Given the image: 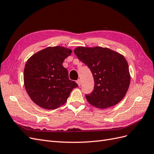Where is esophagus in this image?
Masks as SVG:
<instances>
[{"label":"esophagus","mask_w":154,"mask_h":154,"mask_svg":"<svg viewBox=\"0 0 154 154\" xmlns=\"http://www.w3.org/2000/svg\"><path fill=\"white\" fill-rule=\"evenodd\" d=\"M76 82H77L78 85L79 86H80V85H81V83H82V82H81V80H80V79H79V80H78L76 81Z\"/></svg>","instance_id":"34e87169"}]
</instances>
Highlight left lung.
<instances>
[{
  "label": "left lung",
  "mask_w": 154,
  "mask_h": 154,
  "mask_svg": "<svg viewBox=\"0 0 154 154\" xmlns=\"http://www.w3.org/2000/svg\"><path fill=\"white\" fill-rule=\"evenodd\" d=\"M74 52L90 69L94 78V89L85 95L88 103L106 109L122 101L130 82L128 65L123 56L101 47H78Z\"/></svg>",
  "instance_id": "left-lung-1"
}]
</instances>
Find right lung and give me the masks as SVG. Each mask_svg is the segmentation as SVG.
<instances>
[{
	"instance_id": "1",
	"label": "right lung",
	"mask_w": 154,
	"mask_h": 154,
	"mask_svg": "<svg viewBox=\"0 0 154 154\" xmlns=\"http://www.w3.org/2000/svg\"><path fill=\"white\" fill-rule=\"evenodd\" d=\"M72 51L62 46L49 47L35 53L27 60L24 81L27 94L37 105L53 110L66 103L78 84L69 79L63 62Z\"/></svg>"
}]
</instances>
